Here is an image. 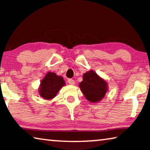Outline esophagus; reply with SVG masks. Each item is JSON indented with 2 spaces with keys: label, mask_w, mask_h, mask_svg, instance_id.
<instances>
[{
  "label": "esophagus",
  "mask_w": 150,
  "mask_h": 150,
  "mask_svg": "<svg viewBox=\"0 0 150 150\" xmlns=\"http://www.w3.org/2000/svg\"><path fill=\"white\" fill-rule=\"evenodd\" d=\"M68 83L70 84V85H74L75 84V81L72 79H68Z\"/></svg>",
  "instance_id": "1"
}]
</instances>
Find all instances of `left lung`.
Wrapping results in <instances>:
<instances>
[{
  "instance_id": "1",
  "label": "left lung",
  "mask_w": 150,
  "mask_h": 150,
  "mask_svg": "<svg viewBox=\"0 0 150 150\" xmlns=\"http://www.w3.org/2000/svg\"><path fill=\"white\" fill-rule=\"evenodd\" d=\"M80 90L90 103H98L104 98L108 91V83L94 71L83 75V81L79 83Z\"/></svg>"
}]
</instances>
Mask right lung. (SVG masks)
<instances>
[{"label":"right lung","instance_id":"obj_1","mask_svg":"<svg viewBox=\"0 0 150 150\" xmlns=\"http://www.w3.org/2000/svg\"><path fill=\"white\" fill-rule=\"evenodd\" d=\"M65 85L66 83L62 77L53 72H48L41 81L38 92L43 99L52 100Z\"/></svg>","mask_w":150,"mask_h":150}]
</instances>
